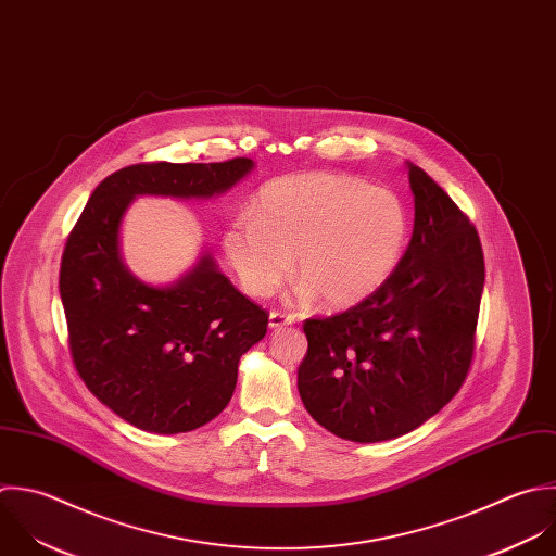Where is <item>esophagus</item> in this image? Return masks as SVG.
<instances>
[{"label": "esophagus", "mask_w": 556, "mask_h": 556, "mask_svg": "<svg viewBox=\"0 0 556 556\" xmlns=\"http://www.w3.org/2000/svg\"><path fill=\"white\" fill-rule=\"evenodd\" d=\"M292 323H294V318L288 316V314H281V312H270V316H268V327L270 329H281V327H288Z\"/></svg>", "instance_id": "34e87169"}]
</instances>
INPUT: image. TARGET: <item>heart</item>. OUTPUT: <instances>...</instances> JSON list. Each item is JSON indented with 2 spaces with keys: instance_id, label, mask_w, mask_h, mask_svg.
Returning <instances> with one entry per match:
<instances>
[{
  "instance_id": "1",
  "label": "heart",
  "mask_w": 556,
  "mask_h": 556,
  "mask_svg": "<svg viewBox=\"0 0 556 556\" xmlns=\"http://www.w3.org/2000/svg\"><path fill=\"white\" fill-rule=\"evenodd\" d=\"M252 212L229 223L223 247L242 288L270 296L292 275L299 296L353 307L401 262L409 216L396 192L336 173H301L262 186Z\"/></svg>"
}]
</instances>
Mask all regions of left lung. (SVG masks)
<instances>
[{
    "label": "left lung",
    "instance_id": "obj_1",
    "mask_svg": "<svg viewBox=\"0 0 556 556\" xmlns=\"http://www.w3.org/2000/svg\"><path fill=\"white\" fill-rule=\"evenodd\" d=\"M407 168L416 214L399 266L366 301L303 325L301 401L320 427L359 444L401 438L435 416L475 355L485 283L479 233L420 166Z\"/></svg>",
    "mask_w": 556,
    "mask_h": 556
}]
</instances>
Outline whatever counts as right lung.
<instances>
[{
	"label": "right lung",
	"mask_w": 556,
	"mask_h": 556,
	"mask_svg": "<svg viewBox=\"0 0 556 556\" xmlns=\"http://www.w3.org/2000/svg\"><path fill=\"white\" fill-rule=\"evenodd\" d=\"M253 160L151 162L105 177L75 223L60 264V299L75 370L136 429L175 435L216 418L236 390L240 357L266 336L268 314L240 294L210 251L170 286L138 279L121 257L136 197L210 199Z\"/></svg>",
	"instance_id": "right-lung-1"
}]
</instances>
